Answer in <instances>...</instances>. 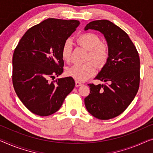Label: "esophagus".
Instances as JSON below:
<instances>
[{
  "mask_svg": "<svg viewBox=\"0 0 153 153\" xmlns=\"http://www.w3.org/2000/svg\"><path fill=\"white\" fill-rule=\"evenodd\" d=\"M82 85V83L81 82H79V81H75V86L76 87H79V86H81Z\"/></svg>",
  "mask_w": 153,
  "mask_h": 153,
  "instance_id": "obj_1",
  "label": "esophagus"
}]
</instances>
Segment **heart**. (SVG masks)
Wrapping results in <instances>:
<instances>
[{"label":"heart","instance_id":"heart-1","mask_svg":"<svg viewBox=\"0 0 153 153\" xmlns=\"http://www.w3.org/2000/svg\"><path fill=\"white\" fill-rule=\"evenodd\" d=\"M76 42L79 45L88 50L87 60H92L98 66H102L109 58V48L105 42H101L99 36L94 33L88 32L82 33L76 37ZM72 44L70 39L63 42L61 55L64 62L68 63L72 58ZM66 74L76 81H83L90 78L95 74L94 63L88 62L83 64H74L66 69Z\"/></svg>","mask_w":153,"mask_h":153}]
</instances>
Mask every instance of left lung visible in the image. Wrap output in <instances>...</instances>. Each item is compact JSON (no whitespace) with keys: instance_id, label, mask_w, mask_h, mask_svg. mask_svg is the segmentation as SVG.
I'll return each mask as SVG.
<instances>
[{"instance_id":"obj_1","label":"left lung","mask_w":153,"mask_h":153,"mask_svg":"<svg viewBox=\"0 0 153 153\" xmlns=\"http://www.w3.org/2000/svg\"><path fill=\"white\" fill-rule=\"evenodd\" d=\"M94 29L104 35L109 48L107 63L95 79L105 82L90 83V93L85 98L87 110L100 120H109L125 111L139 90V54L125 31L107 20L92 21L85 30Z\"/></svg>"}]
</instances>
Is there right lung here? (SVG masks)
Returning a JSON list of instances; mask_svg holds the SVG:
<instances>
[{"mask_svg": "<svg viewBox=\"0 0 153 153\" xmlns=\"http://www.w3.org/2000/svg\"><path fill=\"white\" fill-rule=\"evenodd\" d=\"M79 25L76 20L48 18L30 28L14 50V90L33 114L48 116L57 111L74 89L71 76L49 80L62 74L64 63L61 49Z\"/></svg>", "mask_w": 153, "mask_h": 153, "instance_id": "obj_1", "label": "right lung"}]
</instances>
